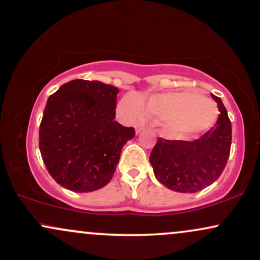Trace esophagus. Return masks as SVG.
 I'll return each instance as SVG.
<instances>
[{
  "mask_svg": "<svg viewBox=\"0 0 260 260\" xmlns=\"http://www.w3.org/2000/svg\"><path fill=\"white\" fill-rule=\"evenodd\" d=\"M143 129H145V124H144V123H137L136 124V132L137 133H140Z\"/></svg>",
  "mask_w": 260,
  "mask_h": 260,
  "instance_id": "esophagus-1",
  "label": "esophagus"
}]
</instances>
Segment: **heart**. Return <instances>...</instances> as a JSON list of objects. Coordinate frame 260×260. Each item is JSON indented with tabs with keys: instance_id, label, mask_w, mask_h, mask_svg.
<instances>
[{
	"instance_id": "1",
	"label": "heart",
	"mask_w": 260,
	"mask_h": 260,
	"mask_svg": "<svg viewBox=\"0 0 260 260\" xmlns=\"http://www.w3.org/2000/svg\"><path fill=\"white\" fill-rule=\"evenodd\" d=\"M146 113L159 120L168 119L167 129L175 137H186L200 132L210 126L217 117V108L212 101L204 98L197 91H179L156 94L144 100ZM128 117L136 119L144 114L140 102L132 96L121 103Z\"/></svg>"
}]
</instances>
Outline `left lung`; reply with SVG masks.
<instances>
[{
  "label": "left lung",
  "mask_w": 260,
  "mask_h": 260,
  "mask_svg": "<svg viewBox=\"0 0 260 260\" xmlns=\"http://www.w3.org/2000/svg\"><path fill=\"white\" fill-rule=\"evenodd\" d=\"M217 103V122L193 141L158 138L150 163L156 179L169 189L181 193L199 192L216 181L228 162L232 145V123L221 98Z\"/></svg>",
  "instance_id": "left-lung-1"
}]
</instances>
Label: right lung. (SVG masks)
Segmentation results:
<instances>
[{
	"label": "right lung",
	"mask_w": 260,
	"mask_h": 260,
	"mask_svg": "<svg viewBox=\"0 0 260 260\" xmlns=\"http://www.w3.org/2000/svg\"><path fill=\"white\" fill-rule=\"evenodd\" d=\"M119 88L75 79L47 102L39 126V150L48 172L73 192L102 188L113 177L121 150L136 136L115 121Z\"/></svg>",
	"instance_id": "add662e5"
}]
</instances>
